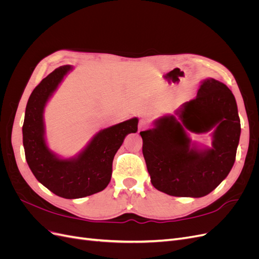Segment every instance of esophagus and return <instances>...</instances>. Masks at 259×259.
<instances>
[{
	"label": "esophagus",
	"instance_id": "34e87169",
	"mask_svg": "<svg viewBox=\"0 0 259 259\" xmlns=\"http://www.w3.org/2000/svg\"><path fill=\"white\" fill-rule=\"evenodd\" d=\"M148 126H149V121H148V119H146V117H143V119H140V121H139V126H138L139 132L148 128Z\"/></svg>",
	"mask_w": 259,
	"mask_h": 259
}]
</instances>
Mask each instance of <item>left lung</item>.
I'll return each mask as SVG.
<instances>
[{
  "instance_id": "obj_1",
  "label": "left lung",
  "mask_w": 259,
  "mask_h": 259,
  "mask_svg": "<svg viewBox=\"0 0 259 259\" xmlns=\"http://www.w3.org/2000/svg\"><path fill=\"white\" fill-rule=\"evenodd\" d=\"M214 127L211 148H199L186 134L187 130L200 134ZM240 134L232 92L215 79L204 80L197 97L185 103L175 115H163L154 121L153 128L140 132L151 184L173 197H204L228 176Z\"/></svg>"
}]
</instances>
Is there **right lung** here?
<instances>
[{
  "instance_id": "right-lung-1",
  "label": "right lung",
  "mask_w": 259,
  "mask_h": 259,
  "mask_svg": "<svg viewBox=\"0 0 259 259\" xmlns=\"http://www.w3.org/2000/svg\"><path fill=\"white\" fill-rule=\"evenodd\" d=\"M71 66H61L41 81L31 94L22 126V143L28 165L35 178L53 193L79 199L103 191L110 183L113 158L130 133L137 132L138 119L99 131L76 156L61 159L45 140L44 108Z\"/></svg>"
}]
</instances>
